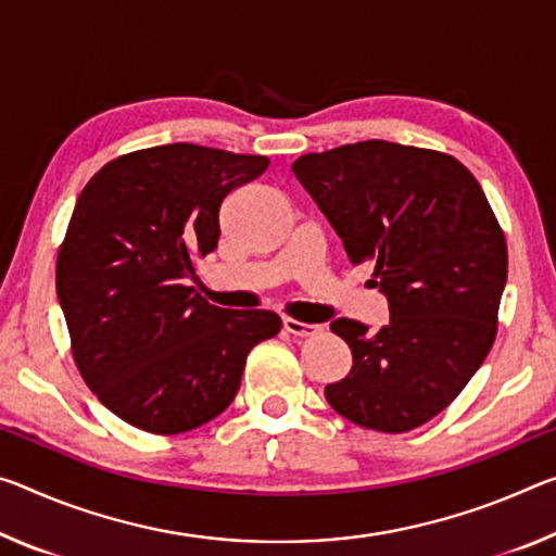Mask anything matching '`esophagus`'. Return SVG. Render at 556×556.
I'll return each instance as SVG.
<instances>
[{"label":"esophagus","mask_w":556,"mask_h":556,"mask_svg":"<svg viewBox=\"0 0 556 556\" xmlns=\"http://www.w3.org/2000/svg\"><path fill=\"white\" fill-rule=\"evenodd\" d=\"M285 329L289 333H294V337H314V333H319L321 329L316 324H304V321H296L292 316H285Z\"/></svg>","instance_id":"1"}]
</instances>
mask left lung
Masks as SVG:
<instances>
[{"label": "left lung", "instance_id": "1", "mask_svg": "<svg viewBox=\"0 0 556 556\" xmlns=\"http://www.w3.org/2000/svg\"><path fill=\"white\" fill-rule=\"evenodd\" d=\"M292 170L351 264L374 262L371 281L391 312L378 331L331 321L354 366L326 386V401L361 428H418L490 354L507 281L505 232L475 175L447 153L364 140L306 153Z\"/></svg>", "mask_w": 556, "mask_h": 556}]
</instances>
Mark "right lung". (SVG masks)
I'll list each match as a JSON object with an SVG mask.
<instances>
[{"label": "right lung", "mask_w": 556, "mask_h": 556, "mask_svg": "<svg viewBox=\"0 0 556 556\" xmlns=\"http://www.w3.org/2000/svg\"><path fill=\"white\" fill-rule=\"evenodd\" d=\"M269 167L192 143L105 163L76 200L56 260L74 361L99 401L146 433L217 418L240 391L247 354L277 337L275 312L219 309L188 279L219 240V207Z\"/></svg>", "instance_id": "obj_1"}]
</instances>
